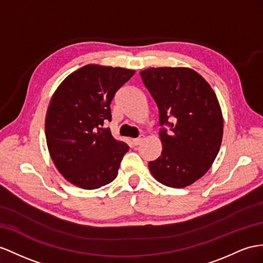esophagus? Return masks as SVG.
<instances>
[{"label":"esophagus","mask_w":263,"mask_h":263,"mask_svg":"<svg viewBox=\"0 0 263 263\" xmlns=\"http://www.w3.org/2000/svg\"><path fill=\"white\" fill-rule=\"evenodd\" d=\"M143 141V138H137V139H132V143L134 145H139L141 142Z\"/></svg>","instance_id":"esophagus-1"}]
</instances>
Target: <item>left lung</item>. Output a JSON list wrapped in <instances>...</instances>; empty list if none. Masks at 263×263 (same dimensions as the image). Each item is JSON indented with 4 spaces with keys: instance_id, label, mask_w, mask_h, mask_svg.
<instances>
[{
    "instance_id": "left-lung-1",
    "label": "left lung",
    "mask_w": 263,
    "mask_h": 263,
    "mask_svg": "<svg viewBox=\"0 0 263 263\" xmlns=\"http://www.w3.org/2000/svg\"><path fill=\"white\" fill-rule=\"evenodd\" d=\"M156 101L162 143L161 156L149 162L160 183L184 187L210 169L223 136V118L214 91L189 67H150L140 72Z\"/></svg>"
}]
</instances>
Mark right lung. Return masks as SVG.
<instances>
[{"label": "right lung", "mask_w": 263, "mask_h": 263, "mask_svg": "<svg viewBox=\"0 0 263 263\" xmlns=\"http://www.w3.org/2000/svg\"><path fill=\"white\" fill-rule=\"evenodd\" d=\"M134 70L87 64L67 76L50 101L45 138L53 163L72 184L85 190L117 178L129 146L112 137L110 104Z\"/></svg>", "instance_id": "1"}]
</instances>
